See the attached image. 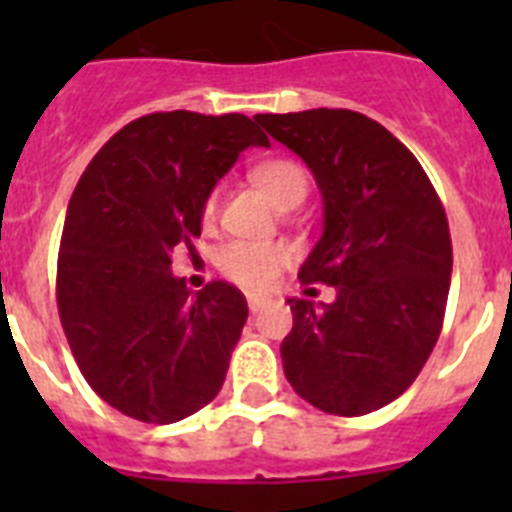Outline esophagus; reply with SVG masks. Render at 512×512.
<instances>
[{"mask_svg": "<svg viewBox=\"0 0 512 512\" xmlns=\"http://www.w3.org/2000/svg\"><path fill=\"white\" fill-rule=\"evenodd\" d=\"M247 303H249V311L260 313L265 308V305L271 303V300H268V297H260V295H249Z\"/></svg>", "mask_w": 512, "mask_h": 512, "instance_id": "esophagus-1", "label": "esophagus"}]
</instances>
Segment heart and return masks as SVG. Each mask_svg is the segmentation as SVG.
Here are the masks:
<instances>
[{
    "label": "heart",
    "mask_w": 512,
    "mask_h": 512,
    "mask_svg": "<svg viewBox=\"0 0 512 512\" xmlns=\"http://www.w3.org/2000/svg\"><path fill=\"white\" fill-rule=\"evenodd\" d=\"M255 183L268 193V199L276 207H289L295 201H303L308 193V175L303 167L287 159L263 162L252 172ZM217 196H209L204 204V217L215 215ZM292 263V249L279 241H231L220 249L217 265L220 271L244 289L263 292L279 281L281 271Z\"/></svg>",
    "instance_id": "1"
}]
</instances>
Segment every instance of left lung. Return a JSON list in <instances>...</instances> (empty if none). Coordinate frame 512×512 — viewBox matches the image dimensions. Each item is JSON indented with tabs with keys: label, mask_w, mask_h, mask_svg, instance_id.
<instances>
[{
	"label": "left lung",
	"mask_w": 512,
	"mask_h": 512,
	"mask_svg": "<svg viewBox=\"0 0 512 512\" xmlns=\"http://www.w3.org/2000/svg\"><path fill=\"white\" fill-rule=\"evenodd\" d=\"M319 183L324 233L300 265L332 303L289 297L281 342L289 385L327 414L396 401L436 348L452 281V239L436 188L382 124L348 108L257 114Z\"/></svg>",
	"instance_id": "obj_1"
}]
</instances>
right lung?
<instances>
[{
    "label": "right lung",
    "mask_w": 512,
    "mask_h": 512,
    "mask_svg": "<svg viewBox=\"0 0 512 512\" xmlns=\"http://www.w3.org/2000/svg\"><path fill=\"white\" fill-rule=\"evenodd\" d=\"M249 146L268 138L244 114H148L76 183L60 239V324L84 380L127 417L170 425L223 388L247 300L225 281L193 295L172 252L199 236L209 193Z\"/></svg>",
    "instance_id": "obj_1"
}]
</instances>
